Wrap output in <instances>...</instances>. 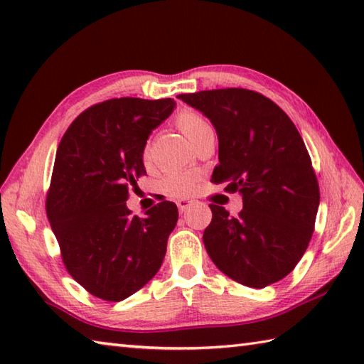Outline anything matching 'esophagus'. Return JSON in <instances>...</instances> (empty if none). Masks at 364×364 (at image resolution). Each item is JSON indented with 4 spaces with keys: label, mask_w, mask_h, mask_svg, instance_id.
I'll return each instance as SVG.
<instances>
[{
    "label": "esophagus",
    "mask_w": 364,
    "mask_h": 364,
    "mask_svg": "<svg viewBox=\"0 0 364 364\" xmlns=\"http://www.w3.org/2000/svg\"><path fill=\"white\" fill-rule=\"evenodd\" d=\"M196 203V200H189V198H181V200H178L176 202V206H178V210H180V213L181 214H184L186 213L189 208Z\"/></svg>",
    "instance_id": "34e87169"
}]
</instances>
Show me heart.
Listing matches in <instances>:
<instances>
[{"mask_svg": "<svg viewBox=\"0 0 364 364\" xmlns=\"http://www.w3.org/2000/svg\"><path fill=\"white\" fill-rule=\"evenodd\" d=\"M176 125L180 128L189 141L194 144L198 139L203 136L213 133V128L202 114L196 111H183L176 119ZM145 161L150 158L149 149L144 151ZM196 186V176L192 173H172L168 175L164 181H162V189H164L166 194L173 196V197H183L191 194Z\"/></svg>", "mask_w": 364, "mask_h": 364, "instance_id": "heart-1", "label": "heart"}]
</instances>
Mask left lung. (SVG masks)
I'll list each match as a JSON object with an SVG mask.
<instances>
[{
    "label": "left lung",
    "instance_id": "8db88e82",
    "mask_svg": "<svg viewBox=\"0 0 364 364\" xmlns=\"http://www.w3.org/2000/svg\"><path fill=\"white\" fill-rule=\"evenodd\" d=\"M219 139L213 181L242 197L239 218L210 205L205 249L219 270L249 288L282 280L304 257L319 208V186L296 125L274 102L247 89L184 94Z\"/></svg>",
    "mask_w": 364,
    "mask_h": 364
}]
</instances>
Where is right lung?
Masks as SVG:
<instances>
[{"mask_svg":"<svg viewBox=\"0 0 364 364\" xmlns=\"http://www.w3.org/2000/svg\"><path fill=\"white\" fill-rule=\"evenodd\" d=\"M172 98H114L89 107L60 141L46 214L68 272L92 296L122 301L158 274L178 220L172 202L131 215L129 191L145 175L146 139Z\"/></svg>","mask_w":364,"mask_h":364,"instance_id":"1","label":"right lung"}]
</instances>
